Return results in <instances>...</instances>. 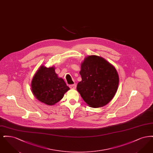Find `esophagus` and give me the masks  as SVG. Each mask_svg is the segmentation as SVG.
I'll return each mask as SVG.
<instances>
[{
	"label": "esophagus",
	"mask_w": 153,
	"mask_h": 153,
	"mask_svg": "<svg viewBox=\"0 0 153 153\" xmlns=\"http://www.w3.org/2000/svg\"><path fill=\"white\" fill-rule=\"evenodd\" d=\"M69 87L71 89H74L76 88V85L74 84H72V85H69Z\"/></svg>",
	"instance_id": "34e87169"
}]
</instances>
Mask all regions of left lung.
I'll return each mask as SVG.
<instances>
[{"mask_svg": "<svg viewBox=\"0 0 153 153\" xmlns=\"http://www.w3.org/2000/svg\"><path fill=\"white\" fill-rule=\"evenodd\" d=\"M82 80L77 85L81 97L91 107L107 105L117 93L119 77L116 68L102 57L92 55L81 64Z\"/></svg>", "mask_w": 153, "mask_h": 153, "instance_id": "obj_1", "label": "left lung"}]
</instances>
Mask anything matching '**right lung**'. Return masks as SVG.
<instances>
[{"label":"right lung","mask_w":153,"mask_h":153,"mask_svg":"<svg viewBox=\"0 0 153 153\" xmlns=\"http://www.w3.org/2000/svg\"><path fill=\"white\" fill-rule=\"evenodd\" d=\"M69 89L63 79L58 77L54 66L49 68L41 66L31 82V91L35 97L48 105L60 101Z\"/></svg>","instance_id":"obj_1"}]
</instances>
